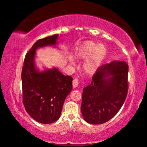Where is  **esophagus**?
<instances>
[{
	"label": "esophagus",
	"mask_w": 147,
	"mask_h": 147,
	"mask_svg": "<svg viewBox=\"0 0 147 147\" xmlns=\"http://www.w3.org/2000/svg\"><path fill=\"white\" fill-rule=\"evenodd\" d=\"M78 85V79H76V78H75V79H74L73 81V88L77 87Z\"/></svg>",
	"instance_id": "esophagus-1"
}]
</instances>
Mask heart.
<instances>
[{"mask_svg":"<svg viewBox=\"0 0 147 147\" xmlns=\"http://www.w3.org/2000/svg\"><path fill=\"white\" fill-rule=\"evenodd\" d=\"M107 49L103 45H99L92 41H86L76 50L75 57L78 60H86L83 65L84 71L88 74L96 73L106 59ZM70 63L74 65L72 59H69Z\"/></svg>","mask_w":147,"mask_h":147,"instance_id":"1","label":"heart"}]
</instances>
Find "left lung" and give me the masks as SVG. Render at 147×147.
<instances>
[{
	"label": "left lung",
	"mask_w": 147,
	"mask_h": 147,
	"mask_svg": "<svg viewBox=\"0 0 147 147\" xmlns=\"http://www.w3.org/2000/svg\"><path fill=\"white\" fill-rule=\"evenodd\" d=\"M129 66L115 61L100 66L91 83L83 88L81 112L88 123L99 125L117 115L128 92Z\"/></svg>",
	"instance_id": "obj_1"
}]
</instances>
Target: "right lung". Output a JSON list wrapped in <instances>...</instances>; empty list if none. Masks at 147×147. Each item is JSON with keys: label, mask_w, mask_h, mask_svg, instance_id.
<instances>
[{"label": "right lung", "mask_w": 147, "mask_h": 147, "mask_svg": "<svg viewBox=\"0 0 147 147\" xmlns=\"http://www.w3.org/2000/svg\"><path fill=\"white\" fill-rule=\"evenodd\" d=\"M59 34L39 39L26 53L21 78L22 100L25 110L32 119L51 124L61 117L67 95L73 88V78L65 76L57 68L39 71L34 63L36 49L56 46Z\"/></svg>", "instance_id": "1"}]
</instances>
